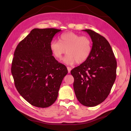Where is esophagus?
Returning <instances> with one entry per match:
<instances>
[{
	"label": "esophagus",
	"instance_id": "34e87169",
	"mask_svg": "<svg viewBox=\"0 0 131 131\" xmlns=\"http://www.w3.org/2000/svg\"><path fill=\"white\" fill-rule=\"evenodd\" d=\"M67 69H68V72L69 73L70 72L71 70H72V68H71L70 67H67Z\"/></svg>",
	"mask_w": 131,
	"mask_h": 131
}]
</instances>
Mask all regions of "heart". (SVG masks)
Wrapping results in <instances>:
<instances>
[{
  "instance_id": "heart-1",
  "label": "heart",
  "mask_w": 131,
  "mask_h": 131,
  "mask_svg": "<svg viewBox=\"0 0 131 131\" xmlns=\"http://www.w3.org/2000/svg\"><path fill=\"white\" fill-rule=\"evenodd\" d=\"M50 49L54 57L61 60L65 53L68 55L64 61L68 64L76 62L81 64L88 59L92 51V41L86 35L74 32L62 34L59 41L53 40L50 43Z\"/></svg>"
}]
</instances>
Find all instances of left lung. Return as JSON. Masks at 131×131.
I'll return each mask as SVG.
<instances>
[{
	"label": "left lung",
	"instance_id": "1",
	"mask_svg": "<svg viewBox=\"0 0 131 131\" xmlns=\"http://www.w3.org/2000/svg\"><path fill=\"white\" fill-rule=\"evenodd\" d=\"M93 44L87 60L71 70L73 88L79 102L86 106H94L108 96L116 77L117 62L108 40L91 29H85Z\"/></svg>",
	"mask_w": 131,
	"mask_h": 131
}]
</instances>
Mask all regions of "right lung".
<instances>
[{
	"mask_svg": "<svg viewBox=\"0 0 131 131\" xmlns=\"http://www.w3.org/2000/svg\"><path fill=\"white\" fill-rule=\"evenodd\" d=\"M56 28H35L19 42L12 61L11 73L18 93L33 106L47 108L54 103L66 67L52 56L50 43Z\"/></svg>",
	"mask_w": 131,
	"mask_h": 131,
	"instance_id": "add662e5",
	"label": "right lung"
}]
</instances>
